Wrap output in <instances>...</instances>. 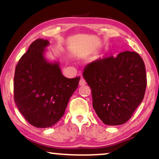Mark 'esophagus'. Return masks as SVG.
<instances>
[{
	"label": "esophagus",
	"instance_id": "1",
	"mask_svg": "<svg viewBox=\"0 0 159 159\" xmlns=\"http://www.w3.org/2000/svg\"><path fill=\"white\" fill-rule=\"evenodd\" d=\"M86 84V81H85V80H84V78H81V80H80V81H79V85L80 86H84V85H85Z\"/></svg>",
	"mask_w": 159,
	"mask_h": 159
}]
</instances>
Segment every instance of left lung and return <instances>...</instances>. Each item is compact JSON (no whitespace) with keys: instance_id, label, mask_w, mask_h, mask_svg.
<instances>
[{"instance_id":"left-lung-1","label":"left lung","mask_w":159,"mask_h":159,"mask_svg":"<svg viewBox=\"0 0 159 159\" xmlns=\"http://www.w3.org/2000/svg\"><path fill=\"white\" fill-rule=\"evenodd\" d=\"M83 76L92 89L94 111L108 125L125 123L144 98L145 66L136 52L95 60L86 66Z\"/></svg>"}]
</instances>
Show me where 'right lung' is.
Instances as JSON below:
<instances>
[{"instance_id":"right-lung-1","label":"right lung","mask_w":159,"mask_h":159,"mask_svg":"<svg viewBox=\"0 0 159 159\" xmlns=\"http://www.w3.org/2000/svg\"><path fill=\"white\" fill-rule=\"evenodd\" d=\"M47 39H37L29 46L15 68L14 98L28 122L37 128H49L65 114L80 77L62 75L58 62L44 57Z\"/></svg>"}]
</instances>
